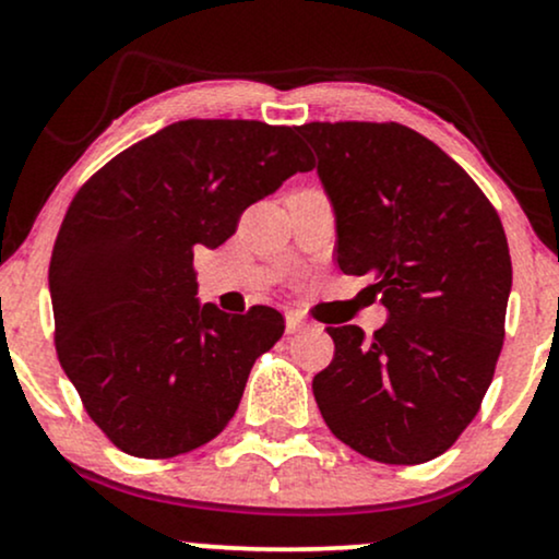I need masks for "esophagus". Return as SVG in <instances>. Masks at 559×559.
Returning <instances> with one entry per match:
<instances>
[{
	"label": "esophagus",
	"instance_id": "1",
	"mask_svg": "<svg viewBox=\"0 0 559 559\" xmlns=\"http://www.w3.org/2000/svg\"><path fill=\"white\" fill-rule=\"evenodd\" d=\"M305 329H310V325H307V320L301 318L299 312H288V316H286V333H299Z\"/></svg>",
	"mask_w": 559,
	"mask_h": 559
}]
</instances>
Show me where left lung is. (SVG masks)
<instances>
[{"label": "left lung", "instance_id": "left-lung-1", "mask_svg": "<svg viewBox=\"0 0 559 559\" xmlns=\"http://www.w3.org/2000/svg\"><path fill=\"white\" fill-rule=\"evenodd\" d=\"M336 213V262L373 275L389 320L329 329L312 378L325 426L386 465L444 454L478 415L504 342L512 262L493 204L433 141L400 123H305Z\"/></svg>", "mask_w": 559, "mask_h": 559}]
</instances>
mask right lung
I'll use <instances>...</instances> for the list:
<instances>
[{
  "instance_id": "add662e5",
  "label": "right lung",
  "mask_w": 559,
  "mask_h": 559,
  "mask_svg": "<svg viewBox=\"0 0 559 559\" xmlns=\"http://www.w3.org/2000/svg\"><path fill=\"white\" fill-rule=\"evenodd\" d=\"M312 170L297 128L178 120L81 186L49 262L55 349L120 452L165 460L213 441L284 316L197 301V247H221L249 204Z\"/></svg>"
}]
</instances>
